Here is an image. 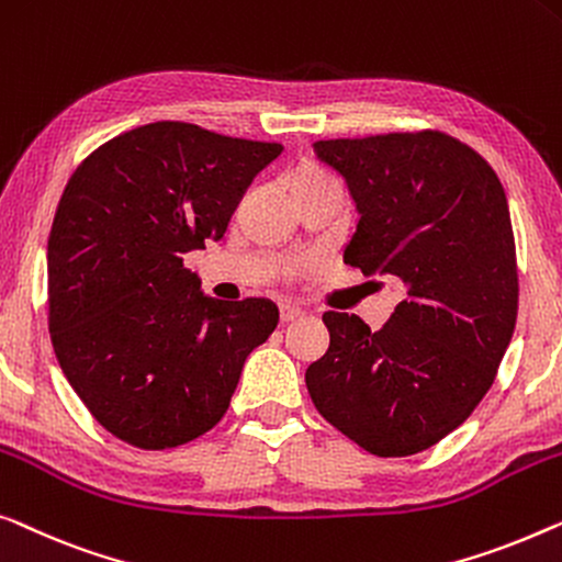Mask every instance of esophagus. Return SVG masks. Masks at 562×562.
I'll use <instances>...</instances> for the list:
<instances>
[{
    "label": "esophagus",
    "instance_id": "1",
    "mask_svg": "<svg viewBox=\"0 0 562 562\" xmlns=\"http://www.w3.org/2000/svg\"><path fill=\"white\" fill-rule=\"evenodd\" d=\"M279 312H281V322H294L299 316H304V312L294 304H281Z\"/></svg>",
    "mask_w": 562,
    "mask_h": 562
}]
</instances>
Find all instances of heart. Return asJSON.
Masks as SVG:
<instances>
[{
  "mask_svg": "<svg viewBox=\"0 0 562 562\" xmlns=\"http://www.w3.org/2000/svg\"><path fill=\"white\" fill-rule=\"evenodd\" d=\"M283 184H286V190L291 192L294 202L301 198H308V194H319V192H339L341 194V184L337 177L314 159H301V161H296V165H291L286 169V175H283Z\"/></svg>",
  "mask_w": 562,
  "mask_h": 562,
  "instance_id": "b5f03b06",
  "label": "heart"
}]
</instances>
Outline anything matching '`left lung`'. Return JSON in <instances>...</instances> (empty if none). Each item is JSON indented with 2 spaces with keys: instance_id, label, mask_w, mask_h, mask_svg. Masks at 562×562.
Masks as SVG:
<instances>
[{
  "instance_id": "1",
  "label": "left lung",
  "mask_w": 562,
  "mask_h": 562,
  "mask_svg": "<svg viewBox=\"0 0 562 562\" xmlns=\"http://www.w3.org/2000/svg\"><path fill=\"white\" fill-rule=\"evenodd\" d=\"M347 182L357 231L345 263L401 291L372 331L327 312L329 349L306 387L331 426L375 457H411L449 436L497 378L517 322L507 194L476 154L443 132L314 144Z\"/></svg>"
}]
</instances>
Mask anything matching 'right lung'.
Returning a JSON list of instances; mask_svg holds the SVG:
<instances>
[{
    "instance_id": "1",
    "label": "right lung",
    "mask_w": 562,
    "mask_h": 562,
    "mask_svg": "<svg viewBox=\"0 0 562 562\" xmlns=\"http://www.w3.org/2000/svg\"><path fill=\"white\" fill-rule=\"evenodd\" d=\"M281 149L157 121L113 136L65 184L47 240L53 349L121 441L161 451L207 434L279 324L268 299L205 296L182 261L223 238Z\"/></svg>"
}]
</instances>
